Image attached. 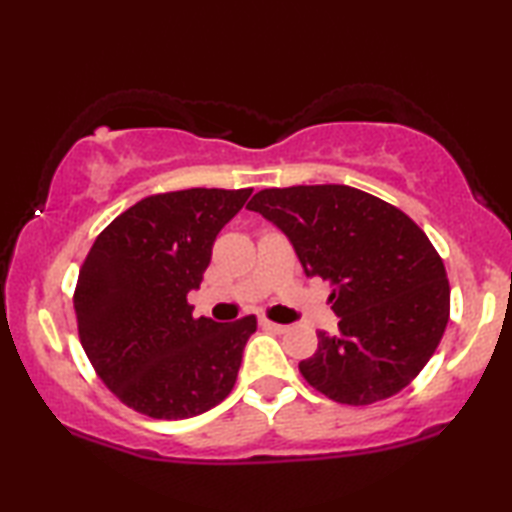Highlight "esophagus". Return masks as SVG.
I'll list each match as a JSON object with an SVG mask.
<instances>
[{
	"label": "esophagus",
	"mask_w": 512,
	"mask_h": 512,
	"mask_svg": "<svg viewBox=\"0 0 512 512\" xmlns=\"http://www.w3.org/2000/svg\"><path fill=\"white\" fill-rule=\"evenodd\" d=\"M259 325H262L264 329H271V332H277V334H282V332H287V325H280V323H273V320H268V318H262L259 320Z\"/></svg>",
	"instance_id": "obj_1"
}]
</instances>
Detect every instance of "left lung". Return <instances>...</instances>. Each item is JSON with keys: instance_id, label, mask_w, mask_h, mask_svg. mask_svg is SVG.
Masks as SVG:
<instances>
[{"instance_id": "left-lung-1", "label": "left lung", "mask_w": 512, "mask_h": 512, "mask_svg": "<svg viewBox=\"0 0 512 512\" xmlns=\"http://www.w3.org/2000/svg\"><path fill=\"white\" fill-rule=\"evenodd\" d=\"M248 210L291 239L307 275L323 277L339 334L318 332L314 357L298 363L329 400H388L427 366L449 320L443 257L411 216L348 185L262 189Z\"/></svg>"}]
</instances>
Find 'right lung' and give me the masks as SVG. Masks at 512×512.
<instances>
[{"label":"right lung","instance_id":"obj_1","mask_svg":"<svg viewBox=\"0 0 512 512\" xmlns=\"http://www.w3.org/2000/svg\"><path fill=\"white\" fill-rule=\"evenodd\" d=\"M253 189L151 194L94 239L74 289L79 339L121 404L155 420L214 409L235 388L255 316L194 318L214 239Z\"/></svg>","mask_w":512,"mask_h":512}]
</instances>
